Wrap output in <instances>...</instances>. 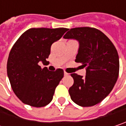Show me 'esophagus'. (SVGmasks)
<instances>
[{
    "instance_id": "34e87169",
    "label": "esophagus",
    "mask_w": 126,
    "mask_h": 126,
    "mask_svg": "<svg viewBox=\"0 0 126 126\" xmlns=\"http://www.w3.org/2000/svg\"><path fill=\"white\" fill-rule=\"evenodd\" d=\"M64 76H67L68 75H69V74H68L67 72H64Z\"/></svg>"
}]
</instances>
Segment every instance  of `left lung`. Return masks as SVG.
I'll return each mask as SVG.
<instances>
[{"label":"left lung","mask_w":126,"mask_h":126,"mask_svg":"<svg viewBox=\"0 0 126 126\" xmlns=\"http://www.w3.org/2000/svg\"><path fill=\"white\" fill-rule=\"evenodd\" d=\"M64 39H75L79 49L75 62L86 67V76L71 74L74 84L69 93L72 100L82 107L100 103L110 94L119 73L118 51L100 30L90 27L71 29Z\"/></svg>","instance_id":"1"}]
</instances>
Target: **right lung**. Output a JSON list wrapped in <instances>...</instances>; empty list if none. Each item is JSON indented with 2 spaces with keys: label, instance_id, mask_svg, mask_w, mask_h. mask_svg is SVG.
Returning <instances> with one entry per match:
<instances>
[{
  "label": "right lung",
  "instance_id": "right-lung-1",
  "mask_svg": "<svg viewBox=\"0 0 126 126\" xmlns=\"http://www.w3.org/2000/svg\"><path fill=\"white\" fill-rule=\"evenodd\" d=\"M67 31L65 28L30 29L14 44L7 62V74L16 95L33 107L47 105L53 99L55 88L64 77V71L42 68L47 65L51 44Z\"/></svg>",
  "mask_w": 126,
  "mask_h": 126
}]
</instances>
